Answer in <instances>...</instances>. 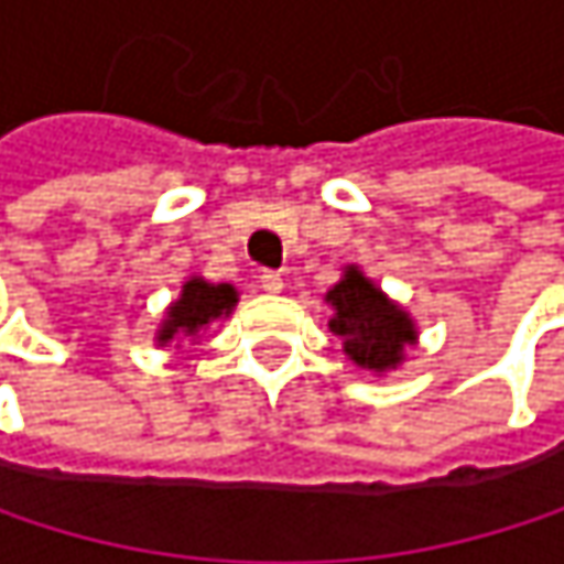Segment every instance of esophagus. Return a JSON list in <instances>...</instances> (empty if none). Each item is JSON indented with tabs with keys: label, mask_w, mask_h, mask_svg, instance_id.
<instances>
[{
	"label": "esophagus",
	"mask_w": 564,
	"mask_h": 564,
	"mask_svg": "<svg viewBox=\"0 0 564 564\" xmlns=\"http://www.w3.org/2000/svg\"><path fill=\"white\" fill-rule=\"evenodd\" d=\"M261 286H264L268 293H281L283 290L281 271H261Z\"/></svg>",
	"instance_id": "esophagus-1"
}]
</instances>
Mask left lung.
<instances>
[{
    "instance_id": "8db88e82",
    "label": "left lung",
    "mask_w": 564,
    "mask_h": 564,
    "mask_svg": "<svg viewBox=\"0 0 564 564\" xmlns=\"http://www.w3.org/2000/svg\"><path fill=\"white\" fill-rule=\"evenodd\" d=\"M326 300L336 310L329 329L343 336V349L352 362L376 372L394 369L401 362V349L414 339V326L382 296L376 283L349 268L346 278L326 293Z\"/></svg>"
}]
</instances>
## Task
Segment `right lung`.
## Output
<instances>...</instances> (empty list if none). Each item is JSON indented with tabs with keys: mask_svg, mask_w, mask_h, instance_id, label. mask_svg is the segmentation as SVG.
I'll list each match as a JSON object with an SVG mask.
<instances>
[{
	"mask_svg": "<svg viewBox=\"0 0 564 564\" xmlns=\"http://www.w3.org/2000/svg\"><path fill=\"white\" fill-rule=\"evenodd\" d=\"M238 303V293L231 283L188 281L182 286V296L170 306V319L160 329V343H170L175 336H198L202 326L215 323L218 316H228Z\"/></svg>",
	"mask_w": 564,
	"mask_h": 564,
	"instance_id": "right-lung-1",
	"label": "right lung"
}]
</instances>
